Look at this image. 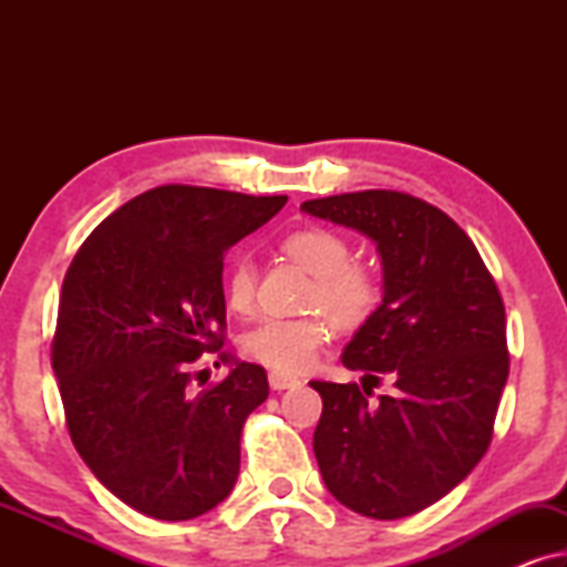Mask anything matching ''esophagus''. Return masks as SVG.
<instances>
[{
	"mask_svg": "<svg viewBox=\"0 0 567 567\" xmlns=\"http://www.w3.org/2000/svg\"><path fill=\"white\" fill-rule=\"evenodd\" d=\"M268 384L274 386V390H293V386H299L301 382L293 374H286V371H270L268 374Z\"/></svg>",
	"mask_w": 567,
	"mask_h": 567,
	"instance_id": "esophagus-1",
	"label": "esophagus"
}]
</instances>
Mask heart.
<instances>
[{
    "instance_id": "1",
    "label": "heart",
    "mask_w": 567,
    "mask_h": 567,
    "mask_svg": "<svg viewBox=\"0 0 567 567\" xmlns=\"http://www.w3.org/2000/svg\"><path fill=\"white\" fill-rule=\"evenodd\" d=\"M284 250L307 274L315 276L309 305L330 317L338 328H359L371 317L382 286L374 270L351 262V245L338 231L307 227L284 239ZM224 293L235 312H250L255 305V262L239 252L229 262ZM328 340V324L320 317H270L245 332L243 348L255 361L274 371H305Z\"/></svg>"
}]
</instances>
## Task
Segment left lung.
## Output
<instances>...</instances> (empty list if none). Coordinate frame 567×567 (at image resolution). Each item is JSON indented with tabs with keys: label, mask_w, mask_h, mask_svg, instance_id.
I'll list each match as a JSON object with an SVG mask.
<instances>
[{
	"label": "left lung",
	"mask_w": 567,
	"mask_h": 567,
	"mask_svg": "<svg viewBox=\"0 0 567 567\" xmlns=\"http://www.w3.org/2000/svg\"><path fill=\"white\" fill-rule=\"evenodd\" d=\"M301 212L377 245L382 305L343 348V367L393 379L309 382L322 398L315 456L328 491L355 514L402 518L444 498L491 446L508 379L506 309L472 239L436 206L398 190L317 198Z\"/></svg>",
	"instance_id": "left-lung-1"
}]
</instances>
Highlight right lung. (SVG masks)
Instances as JSON below:
<instances>
[{"label": "right lung", "mask_w": 567, "mask_h": 567, "mask_svg": "<svg viewBox=\"0 0 567 567\" xmlns=\"http://www.w3.org/2000/svg\"><path fill=\"white\" fill-rule=\"evenodd\" d=\"M284 204L162 185L100 221L66 270L51 363L69 436L138 514L188 522L237 483L239 436L268 377L221 351L224 252ZM206 350H219L230 374L193 393L189 363Z\"/></svg>", "instance_id": "1"}]
</instances>
